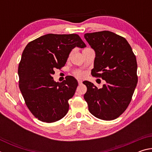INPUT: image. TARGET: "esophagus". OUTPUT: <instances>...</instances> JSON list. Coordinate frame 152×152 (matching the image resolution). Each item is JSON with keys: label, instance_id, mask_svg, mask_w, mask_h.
I'll return each instance as SVG.
<instances>
[{"label": "esophagus", "instance_id": "1", "mask_svg": "<svg viewBox=\"0 0 152 152\" xmlns=\"http://www.w3.org/2000/svg\"><path fill=\"white\" fill-rule=\"evenodd\" d=\"M78 84H81L82 83V80H80V79L78 80Z\"/></svg>", "mask_w": 152, "mask_h": 152}]
</instances>
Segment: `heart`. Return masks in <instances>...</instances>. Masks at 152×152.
Returning a JSON list of instances; mask_svg holds the SVG:
<instances>
[{
  "instance_id": "1",
  "label": "heart",
  "mask_w": 152,
  "mask_h": 152,
  "mask_svg": "<svg viewBox=\"0 0 152 152\" xmlns=\"http://www.w3.org/2000/svg\"><path fill=\"white\" fill-rule=\"evenodd\" d=\"M72 52H73V51H70V53H69V57H70V56L72 55ZM73 74H74V75H75L77 77H79V78H82V77H84V75H85V72L80 70H77L74 71Z\"/></svg>"
}]
</instances>
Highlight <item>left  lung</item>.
I'll use <instances>...</instances> for the list:
<instances>
[{
    "label": "left lung",
    "instance_id": "8db88e82",
    "mask_svg": "<svg viewBox=\"0 0 152 152\" xmlns=\"http://www.w3.org/2000/svg\"><path fill=\"white\" fill-rule=\"evenodd\" d=\"M96 53L92 76L107 83L98 88L91 82L84 98L92 115L100 119H117L127 109L137 86V64L129 43L109 31L84 34Z\"/></svg>",
    "mask_w": 152,
    "mask_h": 152
}]
</instances>
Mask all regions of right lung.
<instances>
[{
  "mask_svg": "<svg viewBox=\"0 0 152 152\" xmlns=\"http://www.w3.org/2000/svg\"><path fill=\"white\" fill-rule=\"evenodd\" d=\"M75 47H86L78 35L50 33L30 42L23 51L19 86L28 109L41 121L56 122L68 111V100L75 93L78 81L69 76L56 82L51 74L65 66Z\"/></svg>",
  "mask_w": 152,
  "mask_h": 152,
  "instance_id": "add662e5",
  "label": "right lung"
}]
</instances>
